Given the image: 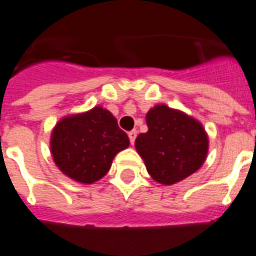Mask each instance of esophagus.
Segmentation results:
<instances>
[{"instance_id": "esophagus-1", "label": "esophagus", "mask_w": 256, "mask_h": 256, "mask_svg": "<svg viewBox=\"0 0 256 256\" xmlns=\"http://www.w3.org/2000/svg\"><path fill=\"white\" fill-rule=\"evenodd\" d=\"M128 138H130V144H134V142H136V130H132V132H128Z\"/></svg>"}]
</instances>
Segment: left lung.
Segmentation results:
<instances>
[{"mask_svg":"<svg viewBox=\"0 0 256 256\" xmlns=\"http://www.w3.org/2000/svg\"><path fill=\"white\" fill-rule=\"evenodd\" d=\"M146 124L148 132L136 136V148L156 182L174 184L204 164L208 138L192 116L156 104L146 114Z\"/></svg>","mask_w":256,"mask_h":256,"instance_id":"1","label":"left lung"}]
</instances>
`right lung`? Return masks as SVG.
Returning a JSON list of instances; mask_svg holds the SVG:
<instances>
[{
  "label": "right lung",
  "instance_id": "1",
  "mask_svg": "<svg viewBox=\"0 0 256 256\" xmlns=\"http://www.w3.org/2000/svg\"><path fill=\"white\" fill-rule=\"evenodd\" d=\"M128 144V134L118 128L112 112L100 106L62 118L50 138L57 168L73 180L86 184L108 174L114 156Z\"/></svg>",
  "mask_w": 256,
  "mask_h": 256
}]
</instances>
